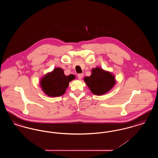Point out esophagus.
<instances>
[{
    "mask_svg": "<svg viewBox=\"0 0 158 158\" xmlns=\"http://www.w3.org/2000/svg\"><path fill=\"white\" fill-rule=\"evenodd\" d=\"M83 76V73H79L77 75V77L79 79H81Z\"/></svg>",
    "mask_w": 158,
    "mask_h": 158,
    "instance_id": "esophagus-1",
    "label": "esophagus"
}]
</instances>
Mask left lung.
<instances>
[{"label": "left lung", "instance_id": "1", "mask_svg": "<svg viewBox=\"0 0 158 158\" xmlns=\"http://www.w3.org/2000/svg\"><path fill=\"white\" fill-rule=\"evenodd\" d=\"M84 81L91 92L97 95H101L108 92L115 83L114 77L110 72L98 68L92 69L91 76L85 77Z\"/></svg>", "mask_w": 158, "mask_h": 158}]
</instances>
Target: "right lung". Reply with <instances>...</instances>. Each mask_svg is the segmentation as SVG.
<instances>
[{"mask_svg": "<svg viewBox=\"0 0 158 158\" xmlns=\"http://www.w3.org/2000/svg\"><path fill=\"white\" fill-rule=\"evenodd\" d=\"M75 76L65 75L63 69L56 68L52 72L45 75L41 81V86L45 94L50 97H59L63 95L69 82Z\"/></svg>", "mask_w": 158, "mask_h": 158, "instance_id": "add662e5", "label": "right lung"}]
</instances>
